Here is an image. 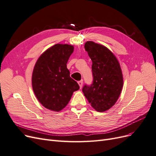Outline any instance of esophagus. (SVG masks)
<instances>
[{"label": "esophagus", "mask_w": 156, "mask_h": 156, "mask_svg": "<svg viewBox=\"0 0 156 156\" xmlns=\"http://www.w3.org/2000/svg\"><path fill=\"white\" fill-rule=\"evenodd\" d=\"M77 83H78V84H79V87H80V88H81L82 86H83V81H79L77 82Z\"/></svg>", "instance_id": "34e87169"}]
</instances>
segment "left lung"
Masks as SVG:
<instances>
[{
  "label": "left lung",
  "instance_id": "8db88e82",
  "mask_svg": "<svg viewBox=\"0 0 156 156\" xmlns=\"http://www.w3.org/2000/svg\"><path fill=\"white\" fill-rule=\"evenodd\" d=\"M92 61L93 83L84 85L83 92L91 106L104 112L114 105L124 85L123 75L116 56L105 46L88 41L84 45Z\"/></svg>",
  "mask_w": 156,
  "mask_h": 156
}]
</instances>
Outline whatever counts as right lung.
<instances>
[{
  "instance_id": "right-lung-1",
  "label": "right lung",
  "mask_w": 156,
  "mask_h": 156,
  "mask_svg": "<svg viewBox=\"0 0 156 156\" xmlns=\"http://www.w3.org/2000/svg\"><path fill=\"white\" fill-rule=\"evenodd\" d=\"M74 47L55 44L37 58L32 74V86L36 98L49 110L58 112L68 105L73 93L79 89L69 76L67 62Z\"/></svg>"
}]
</instances>
